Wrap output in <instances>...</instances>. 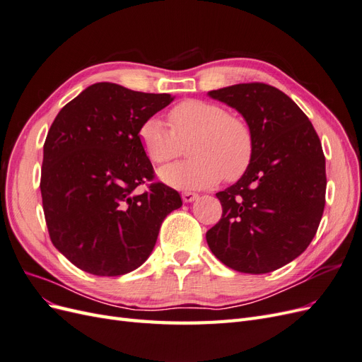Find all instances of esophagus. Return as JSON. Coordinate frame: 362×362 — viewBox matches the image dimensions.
Instances as JSON below:
<instances>
[{
    "label": "esophagus",
    "mask_w": 362,
    "mask_h": 362,
    "mask_svg": "<svg viewBox=\"0 0 362 362\" xmlns=\"http://www.w3.org/2000/svg\"><path fill=\"white\" fill-rule=\"evenodd\" d=\"M196 199H198V194L193 193V192H184L182 193V201L184 202H193Z\"/></svg>",
    "instance_id": "34e87169"
}]
</instances>
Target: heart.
<instances>
[{
    "instance_id": "obj_1",
    "label": "heart",
    "mask_w": 362,
    "mask_h": 362,
    "mask_svg": "<svg viewBox=\"0 0 362 362\" xmlns=\"http://www.w3.org/2000/svg\"><path fill=\"white\" fill-rule=\"evenodd\" d=\"M170 128L158 117L140 127L139 137L146 156L166 164L181 156L189 145L187 161L160 170V178L178 189L213 187L223 177L234 181L249 168L254 137L245 119L208 101L187 100L169 113Z\"/></svg>"
}]
</instances>
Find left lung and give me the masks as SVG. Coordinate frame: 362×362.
Returning a JSON list of instances; mask_svg holds the SVG:
<instances>
[{
    "label": "left lung",
    "mask_w": 362,
    "mask_h": 362,
    "mask_svg": "<svg viewBox=\"0 0 362 362\" xmlns=\"http://www.w3.org/2000/svg\"><path fill=\"white\" fill-rule=\"evenodd\" d=\"M245 117L254 152L235 184L216 193L222 218L206 231L217 259L242 273H269L298 258L322 221L326 169L320 139L290 96L264 83L208 92Z\"/></svg>",
    "instance_id": "8db88e82"
}]
</instances>
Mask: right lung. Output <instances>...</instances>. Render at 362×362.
I'll return each instance as SVG.
<instances>
[{"mask_svg": "<svg viewBox=\"0 0 362 362\" xmlns=\"http://www.w3.org/2000/svg\"><path fill=\"white\" fill-rule=\"evenodd\" d=\"M169 93H144L96 83L64 105L43 145L40 193L52 245L96 276L140 267L160 226L182 205L177 190L152 182L140 144L145 120L169 105Z\"/></svg>", "mask_w": 362, "mask_h": 362, "instance_id": "right-lung-1", "label": "right lung"}]
</instances>
